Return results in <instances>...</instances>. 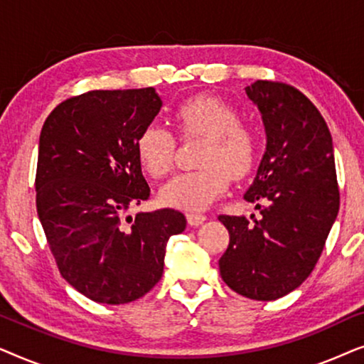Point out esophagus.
Instances as JSON below:
<instances>
[{"mask_svg": "<svg viewBox=\"0 0 364 364\" xmlns=\"http://www.w3.org/2000/svg\"><path fill=\"white\" fill-rule=\"evenodd\" d=\"M187 222H188V225L198 227V225H202L203 222H205V215H202V213L188 212L187 213Z\"/></svg>", "mask_w": 364, "mask_h": 364, "instance_id": "obj_1", "label": "esophagus"}]
</instances>
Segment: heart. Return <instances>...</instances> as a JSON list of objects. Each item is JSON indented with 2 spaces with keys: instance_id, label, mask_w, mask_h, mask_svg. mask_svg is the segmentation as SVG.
<instances>
[{
  "instance_id": "1",
  "label": "heart",
  "mask_w": 364,
  "mask_h": 364,
  "mask_svg": "<svg viewBox=\"0 0 364 364\" xmlns=\"http://www.w3.org/2000/svg\"><path fill=\"white\" fill-rule=\"evenodd\" d=\"M237 119L235 109L208 94L187 99L173 109L172 122L183 139H205L198 157L203 167L171 178L159 192L162 203L182 210H203L225 193L230 176L240 178L250 171L257 139ZM136 151L152 177H164L172 168L176 137L159 124H147L137 134Z\"/></svg>"
}]
</instances>
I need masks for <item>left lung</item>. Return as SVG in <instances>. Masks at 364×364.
<instances>
[{
	"label": "left lung",
	"mask_w": 364,
	"mask_h": 364,
	"mask_svg": "<svg viewBox=\"0 0 364 364\" xmlns=\"http://www.w3.org/2000/svg\"><path fill=\"white\" fill-rule=\"evenodd\" d=\"M262 116L267 147L243 193L260 217L220 215L230 243L218 260L238 295L270 301L306 280L340 208L335 152L325 119L308 97L283 82L245 87Z\"/></svg>",
	"instance_id": "1"
}]
</instances>
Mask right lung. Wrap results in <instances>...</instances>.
Listing matches in <instances>:
<instances>
[{
	"mask_svg": "<svg viewBox=\"0 0 364 364\" xmlns=\"http://www.w3.org/2000/svg\"><path fill=\"white\" fill-rule=\"evenodd\" d=\"M161 107L154 87L91 91L59 104L41 129L39 222L64 280L92 301L122 305L151 291L168 238L186 230L173 208L125 216L151 193L136 139Z\"/></svg>",
	"mask_w": 364,
	"mask_h": 364,
	"instance_id": "obj_1",
	"label": "right lung"
}]
</instances>
